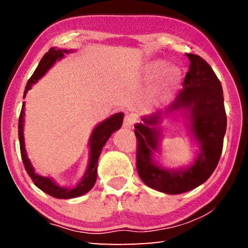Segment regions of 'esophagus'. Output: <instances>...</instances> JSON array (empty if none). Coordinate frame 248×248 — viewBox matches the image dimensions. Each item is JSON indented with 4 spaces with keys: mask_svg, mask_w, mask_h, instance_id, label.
I'll use <instances>...</instances> for the list:
<instances>
[{
    "mask_svg": "<svg viewBox=\"0 0 248 248\" xmlns=\"http://www.w3.org/2000/svg\"><path fill=\"white\" fill-rule=\"evenodd\" d=\"M134 124H136V118H134V116L128 115V116L124 117V124L125 125V127L133 128Z\"/></svg>",
    "mask_w": 248,
    "mask_h": 248,
    "instance_id": "obj_1",
    "label": "esophagus"
}]
</instances>
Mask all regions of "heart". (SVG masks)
Segmentation results:
<instances>
[{"mask_svg":"<svg viewBox=\"0 0 248 248\" xmlns=\"http://www.w3.org/2000/svg\"><path fill=\"white\" fill-rule=\"evenodd\" d=\"M164 69V64L162 62H153V63L149 64L145 69V75L148 78H152L154 75L158 74L161 71ZM179 72L175 68H167L164 71V78L167 83H174L178 79Z\"/></svg>","mask_w":248,"mask_h":248,"instance_id":"heart-1","label":"heart"}]
</instances>
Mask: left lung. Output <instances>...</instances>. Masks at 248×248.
I'll return each instance as SVG.
<instances>
[{"mask_svg": "<svg viewBox=\"0 0 248 248\" xmlns=\"http://www.w3.org/2000/svg\"><path fill=\"white\" fill-rule=\"evenodd\" d=\"M189 70L185 75L184 90L167 110L190 111L191 130L200 145L195 164L184 170H163L151 159L157 149V124L161 111L143 117V124L134 125L137 137V170L145 185L170 195L183 194L203 184L215 171L223 149L226 114L221 82L211 66L197 54L186 53Z\"/></svg>", "mask_w": 248, "mask_h": 248, "instance_id": "obj_1", "label": "left lung"}]
</instances>
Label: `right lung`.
I'll return each mask as SVG.
<instances>
[{
	"mask_svg": "<svg viewBox=\"0 0 248 248\" xmlns=\"http://www.w3.org/2000/svg\"><path fill=\"white\" fill-rule=\"evenodd\" d=\"M68 50L64 49H54L50 48L49 51L45 54L41 59L38 66L35 70V72L28 79L27 85L25 87L24 96L27 94L28 90H31V86L35 84L38 79L43 77V75L47 72V71L51 68V65L56 62L58 59H61L63 57L64 53H68ZM25 103H23L22 110L19 114L18 119V139H19V148H20V155H22V159L29 177L31 178L33 184L36 185L39 189L43 190L46 194L54 197L58 199H70L75 198V197H79L86 192H89L92 188L94 187L96 183V178H97V164L100 152H102L103 146L106 143V141L109 139L112 132L117 131L120 129L121 124H123L124 120V114L119 112L111 116L110 118L103 121L99 124L97 127L94 129L93 133H92L90 145H91V153H90V163L89 167L85 175H84L83 179L81 180L77 187L72 188V189H66V188H62L53 182L52 179L48 177H44L35 173L32 166L29 162V159L26 155V151H25V143H24V134H23V124H24V116H25Z\"/></svg>",
	"mask_w": 248,
	"mask_h": 248,
	"instance_id": "right-lung-1",
	"label": "right lung"
}]
</instances>
